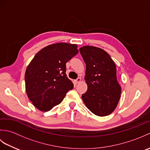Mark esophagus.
I'll return each mask as SVG.
<instances>
[{"mask_svg": "<svg viewBox=\"0 0 150 150\" xmlns=\"http://www.w3.org/2000/svg\"><path fill=\"white\" fill-rule=\"evenodd\" d=\"M81 81V77H78L77 79H76V80H75L74 81V82L75 84H78V83H79V82H80Z\"/></svg>", "mask_w": 150, "mask_h": 150, "instance_id": "esophagus-1", "label": "esophagus"}]
</instances>
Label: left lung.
I'll list each match as a JSON object with an SVG mask.
<instances>
[{
	"label": "left lung",
	"mask_w": 150,
	"mask_h": 150,
	"mask_svg": "<svg viewBox=\"0 0 150 150\" xmlns=\"http://www.w3.org/2000/svg\"><path fill=\"white\" fill-rule=\"evenodd\" d=\"M79 51L86 63L84 79L88 85L87 91L82 95V100L95 115H108L116 108L121 93L115 64L99 47L85 46Z\"/></svg>",
	"instance_id": "obj_1"
}]
</instances>
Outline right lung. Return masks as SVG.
Masks as SVG:
<instances>
[{"label": "right lung", "mask_w": 150, "mask_h": 150, "mask_svg": "<svg viewBox=\"0 0 150 150\" xmlns=\"http://www.w3.org/2000/svg\"><path fill=\"white\" fill-rule=\"evenodd\" d=\"M78 52L77 44L61 42L44 47L35 55L24 78L28 97L38 110H52L73 88L66 64Z\"/></svg>", "instance_id": "obj_1"}]
</instances>
